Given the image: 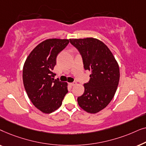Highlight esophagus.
<instances>
[{
  "instance_id": "34e87169",
  "label": "esophagus",
  "mask_w": 146,
  "mask_h": 146,
  "mask_svg": "<svg viewBox=\"0 0 146 146\" xmlns=\"http://www.w3.org/2000/svg\"><path fill=\"white\" fill-rule=\"evenodd\" d=\"M69 84L71 86H75L76 84V82H71V83H69Z\"/></svg>"
}]
</instances>
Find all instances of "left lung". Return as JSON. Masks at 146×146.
I'll return each mask as SVG.
<instances>
[{
    "instance_id": "1",
    "label": "left lung",
    "mask_w": 146,
    "mask_h": 146,
    "mask_svg": "<svg viewBox=\"0 0 146 146\" xmlns=\"http://www.w3.org/2000/svg\"><path fill=\"white\" fill-rule=\"evenodd\" d=\"M70 42L82 56L84 69L91 72L78 103L84 110L96 113L105 108L114 96L119 80L118 64L107 46L99 40L86 38L70 39Z\"/></svg>"
}]
</instances>
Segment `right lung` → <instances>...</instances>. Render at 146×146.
Masks as SVG:
<instances>
[{
  "instance_id": "add662e5",
  "label": "right lung",
  "mask_w": 146,
  "mask_h": 146,
  "mask_svg": "<svg viewBox=\"0 0 146 146\" xmlns=\"http://www.w3.org/2000/svg\"><path fill=\"white\" fill-rule=\"evenodd\" d=\"M68 39H47L30 53L24 64L23 84L34 106L45 113L55 111L68 93L67 83L54 79L56 57L68 44Z\"/></svg>"
}]
</instances>
